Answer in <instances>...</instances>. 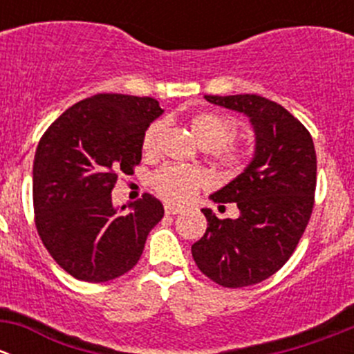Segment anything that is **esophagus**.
<instances>
[{
    "instance_id": "1",
    "label": "esophagus",
    "mask_w": 354,
    "mask_h": 354,
    "mask_svg": "<svg viewBox=\"0 0 354 354\" xmlns=\"http://www.w3.org/2000/svg\"><path fill=\"white\" fill-rule=\"evenodd\" d=\"M164 212H166L167 216H174V214L181 212V207L174 205V203H166V205H164Z\"/></svg>"
}]
</instances>
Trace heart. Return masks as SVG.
<instances>
[{
    "instance_id": "heart-1",
    "label": "heart",
    "mask_w": 354,
    "mask_h": 354,
    "mask_svg": "<svg viewBox=\"0 0 354 354\" xmlns=\"http://www.w3.org/2000/svg\"><path fill=\"white\" fill-rule=\"evenodd\" d=\"M190 130L197 138L200 147L207 149L210 156L227 171H238L245 166L246 151L231 138L236 135V123L223 114L203 111L190 118ZM162 123H152L144 133L142 151L152 156L157 151ZM207 183V173L197 166H162L152 173V188L162 198L174 203L188 202Z\"/></svg>"
}]
</instances>
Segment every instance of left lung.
Masks as SVG:
<instances>
[{"mask_svg": "<svg viewBox=\"0 0 354 354\" xmlns=\"http://www.w3.org/2000/svg\"><path fill=\"white\" fill-rule=\"evenodd\" d=\"M250 118L255 154L233 181L210 195L236 202V219H219L210 209L205 234L192 245L195 263L224 288H245L276 274L295 252L313 209L317 156L312 135L277 102L255 94L205 95Z\"/></svg>", "mask_w": 354, "mask_h": 354, "instance_id": "1", "label": "left lung"}]
</instances>
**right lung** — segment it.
Wrapping results in <instances>:
<instances>
[{
    "mask_svg": "<svg viewBox=\"0 0 354 354\" xmlns=\"http://www.w3.org/2000/svg\"><path fill=\"white\" fill-rule=\"evenodd\" d=\"M162 114L152 97L97 94L68 108L39 140L34 157L35 227L48 252L75 279L106 283L140 259L164 207L152 195L113 205L118 174L142 159L149 124Z\"/></svg>",
    "mask_w": 354,
    "mask_h": 354,
    "instance_id": "obj_1",
    "label": "right lung"
}]
</instances>
